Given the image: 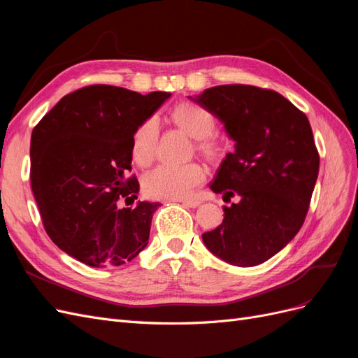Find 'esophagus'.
<instances>
[{
    "instance_id": "34e87169",
    "label": "esophagus",
    "mask_w": 358,
    "mask_h": 358,
    "mask_svg": "<svg viewBox=\"0 0 358 358\" xmlns=\"http://www.w3.org/2000/svg\"><path fill=\"white\" fill-rule=\"evenodd\" d=\"M183 206H188V208H199V206L201 204V201H199V200H182L180 201Z\"/></svg>"
}]
</instances>
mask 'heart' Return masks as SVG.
<instances>
[{
  "label": "heart",
  "mask_w": 358,
  "mask_h": 358,
  "mask_svg": "<svg viewBox=\"0 0 358 358\" xmlns=\"http://www.w3.org/2000/svg\"><path fill=\"white\" fill-rule=\"evenodd\" d=\"M170 116L182 131L196 138V148L206 159L216 162L225 157V145L212 134L216 125L215 117L201 106L188 101L180 103L171 110ZM158 137L159 128L155 117L146 119L136 128L131 140V154L138 166H148L154 159ZM204 179L206 171L197 162L161 164L145 176L143 188L150 197L180 200L188 199Z\"/></svg>",
  "instance_id": "obj_1"
}]
</instances>
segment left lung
Returning a JSON list of instances; mask_svg holds the SVG:
<instances>
[{"instance_id": "1", "label": "left lung", "mask_w": 358, "mask_h": 358, "mask_svg": "<svg viewBox=\"0 0 358 358\" xmlns=\"http://www.w3.org/2000/svg\"><path fill=\"white\" fill-rule=\"evenodd\" d=\"M224 124L234 142L210 183L224 221L203 233L222 262L252 267L285 248L301 229L318 178L320 155L306 115L280 94L251 85H220L189 96Z\"/></svg>"}]
</instances>
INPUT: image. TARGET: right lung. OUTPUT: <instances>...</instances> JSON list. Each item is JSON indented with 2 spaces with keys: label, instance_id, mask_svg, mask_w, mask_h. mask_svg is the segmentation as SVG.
<instances>
[{
  "label": "right lung",
  "instance_id": "add662e5",
  "mask_svg": "<svg viewBox=\"0 0 358 358\" xmlns=\"http://www.w3.org/2000/svg\"><path fill=\"white\" fill-rule=\"evenodd\" d=\"M169 92L142 95L119 86L74 91L43 116L31 134V188L50 239L91 267L122 266L143 251L159 203L138 201L131 170L136 128ZM134 201V200H133Z\"/></svg>",
  "mask_w": 358,
  "mask_h": 358
}]
</instances>
